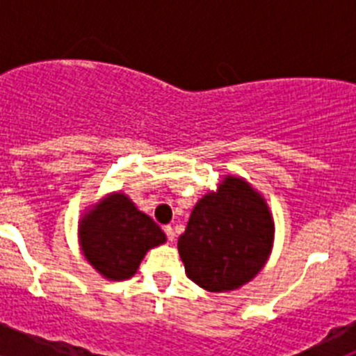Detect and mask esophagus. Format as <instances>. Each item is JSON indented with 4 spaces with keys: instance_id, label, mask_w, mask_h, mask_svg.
I'll list each match as a JSON object with an SVG mask.
<instances>
[{
    "instance_id": "esophagus-1",
    "label": "esophagus",
    "mask_w": 356,
    "mask_h": 356,
    "mask_svg": "<svg viewBox=\"0 0 356 356\" xmlns=\"http://www.w3.org/2000/svg\"><path fill=\"white\" fill-rule=\"evenodd\" d=\"M163 232H165V237H168V241H175V229H172V226H163Z\"/></svg>"
}]
</instances>
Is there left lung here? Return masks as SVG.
Returning a JSON list of instances; mask_svg holds the SVG:
<instances>
[{"instance_id":"1","label":"left lung","mask_w":356,"mask_h":356,"mask_svg":"<svg viewBox=\"0 0 356 356\" xmlns=\"http://www.w3.org/2000/svg\"><path fill=\"white\" fill-rule=\"evenodd\" d=\"M273 246V219L250 184L228 176L194 207L178 251L185 273L210 292L234 291L254 278Z\"/></svg>"}]
</instances>
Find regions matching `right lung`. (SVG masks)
<instances>
[{"label": "right lung", "instance_id": "obj_1", "mask_svg": "<svg viewBox=\"0 0 356 356\" xmlns=\"http://www.w3.org/2000/svg\"><path fill=\"white\" fill-rule=\"evenodd\" d=\"M80 242L85 259L105 278L127 280L147 250L165 242V235L124 194H112L83 217Z\"/></svg>", "mask_w": 356, "mask_h": 356}]
</instances>
